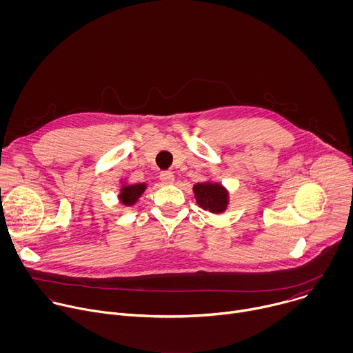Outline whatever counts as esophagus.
Instances as JSON below:
<instances>
[{
    "label": "esophagus",
    "mask_w": 353,
    "mask_h": 353,
    "mask_svg": "<svg viewBox=\"0 0 353 353\" xmlns=\"http://www.w3.org/2000/svg\"><path fill=\"white\" fill-rule=\"evenodd\" d=\"M159 179H161V181H162L163 184H172V183L174 181V174H173L172 172L166 170V172H162V173H161Z\"/></svg>",
    "instance_id": "1"
}]
</instances>
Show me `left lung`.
I'll list each match as a JSON object with an SVG mask.
<instances>
[{"mask_svg":"<svg viewBox=\"0 0 353 353\" xmlns=\"http://www.w3.org/2000/svg\"><path fill=\"white\" fill-rule=\"evenodd\" d=\"M196 204L212 214H222L229 204V192L219 183H198L192 187Z\"/></svg>","mask_w":353,"mask_h":353,"instance_id":"obj_1","label":"left lung"}]
</instances>
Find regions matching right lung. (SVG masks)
<instances>
[{
	"label": "right lung",
	"instance_id": "obj_1",
	"mask_svg": "<svg viewBox=\"0 0 353 353\" xmlns=\"http://www.w3.org/2000/svg\"><path fill=\"white\" fill-rule=\"evenodd\" d=\"M145 190H146V184H145V183L123 184V187H121V190H120V194H119L120 203H121L123 205H127V207L134 205Z\"/></svg>",
	"mask_w": 353,
	"mask_h": 353
}]
</instances>
